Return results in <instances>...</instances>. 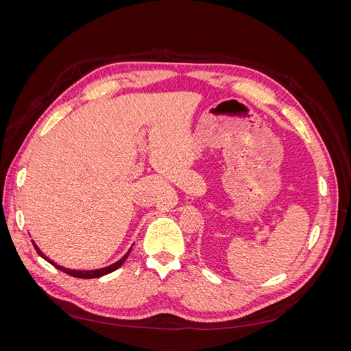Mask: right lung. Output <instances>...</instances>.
Wrapping results in <instances>:
<instances>
[{
  "mask_svg": "<svg viewBox=\"0 0 351 351\" xmlns=\"http://www.w3.org/2000/svg\"><path fill=\"white\" fill-rule=\"evenodd\" d=\"M32 243H34V247H35V250L38 252V254L40 258H44L45 261H48L51 265H54V267L57 268V269H60V271H62V272H66V274H69V275H71V277H76V278H84V280H88V278H99V277H102V275H107V274H110V272H112V271H115V269H119L121 265L124 263V261L127 259V256H129L130 254V250H132V247L129 249V252H127L124 256L120 259V261H117L115 263H112V265H110V267H105V268H99V269H92V271H76V269H69V268H64V267H60V265H57L56 262H52L51 259H48L44 253L40 252V249L36 246V243L32 240Z\"/></svg>",
  "mask_w": 351,
  "mask_h": 351,
  "instance_id": "obj_1",
  "label": "right lung"
}]
</instances>
